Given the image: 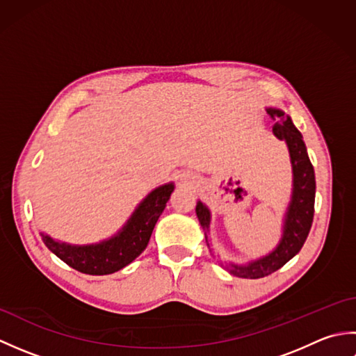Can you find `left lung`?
<instances>
[{
    "instance_id": "left-lung-1",
    "label": "left lung",
    "mask_w": 356,
    "mask_h": 356,
    "mask_svg": "<svg viewBox=\"0 0 356 356\" xmlns=\"http://www.w3.org/2000/svg\"><path fill=\"white\" fill-rule=\"evenodd\" d=\"M268 115L275 122L274 127H272V131H274L280 140H284L287 143V148H289L291 153L293 171L292 202L284 218L282 241L275 248V251H272L269 255L263 257L260 260L251 261L248 266L229 264L231 274L241 278H261L284 266L303 248L314 220L315 174L314 166L311 161H309L303 136L295 128L291 118L286 116L282 110L268 108ZM195 214H197L202 228L205 231L207 245L209 248V211L202 202H199L197 207H195Z\"/></svg>"
}]
</instances>
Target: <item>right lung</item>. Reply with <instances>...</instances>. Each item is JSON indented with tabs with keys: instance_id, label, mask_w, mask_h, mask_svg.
Listing matches in <instances>:
<instances>
[{
	"instance_id": "obj_1",
	"label": "right lung",
	"mask_w": 356,
	"mask_h": 356,
	"mask_svg": "<svg viewBox=\"0 0 356 356\" xmlns=\"http://www.w3.org/2000/svg\"><path fill=\"white\" fill-rule=\"evenodd\" d=\"M174 190L172 184L159 186L148 194L118 236L97 245L72 246L44 236L50 251L70 268L88 275H107L130 264L147 248L159 217Z\"/></svg>"
}]
</instances>
